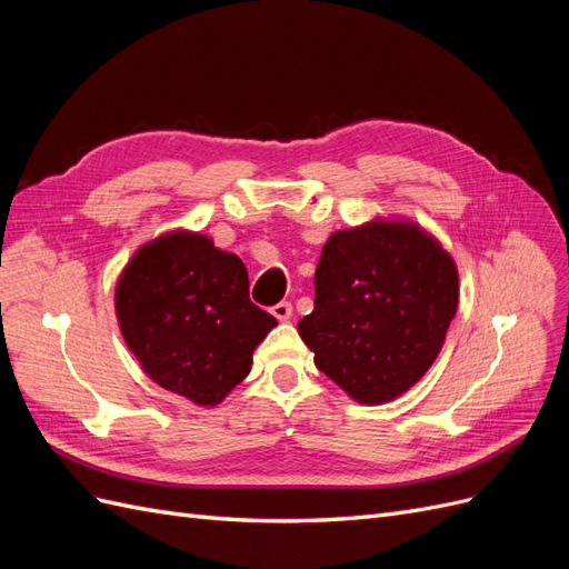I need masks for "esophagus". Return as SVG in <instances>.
Instances as JSON below:
<instances>
[{"mask_svg": "<svg viewBox=\"0 0 569 569\" xmlns=\"http://www.w3.org/2000/svg\"><path fill=\"white\" fill-rule=\"evenodd\" d=\"M270 313L278 318V320H289L291 318V303L289 301H280V303H274L272 308H270Z\"/></svg>", "mask_w": 569, "mask_h": 569, "instance_id": "esophagus-1", "label": "esophagus"}]
</instances>
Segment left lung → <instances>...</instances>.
<instances>
[{"label":"left lung","instance_id":"left-lung-1","mask_svg":"<svg viewBox=\"0 0 569 569\" xmlns=\"http://www.w3.org/2000/svg\"><path fill=\"white\" fill-rule=\"evenodd\" d=\"M299 335L316 366L358 403H387L439 356L458 311L453 258L416 222L372 220L335 232Z\"/></svg>","mask_w":569,"mask_h":569}]
</instances>
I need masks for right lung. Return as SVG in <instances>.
Listing matches in <instances>:
<instances>
[{"label": "right lung", "instance_id": "right-lung-1", "mask_svg": "<svg viewBox=\"0 0 569 569\" xmlns=\"http://www.w3.org/2000/svg\"><path fill=\"white\" fill-rule=\"evenodd\" d=\"M128 349L163 389L216 406L244 380L278 320L249 299L242 258L176 230L132 256L116 287Z\"/></svg>", "mask_w": 569, "mask_h": 569}]
</instances>
